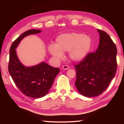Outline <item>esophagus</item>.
Listing matches in <instances>:
<instances>
[{
  "mask_svg": "<svg viewBox=\"0 0 124 124\" xmlns=\"http://www.w3.org/2000/svg\"><path fill=\"white\" fill-rule=\"evenodd\" d=\"M62 68L64 70H68V69L70 68V67H69L68 66H67V65H64V66H63Z\"/></svg>",
  "mask_w": 124,
  "mask_h": 124,
  "instance_id": "esophagus-1",
  "label": "esophagus"
}]
</instances>
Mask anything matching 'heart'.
<instances>
[{
    "instance_id": "heart-1",
    "label": "heart",
    "mask_w": 124,
    "mask_h": 124,
    "mask_svg": "<svg viewBox=\"0 0 124 124\" xmlns=\"http://www.w3.org/2000/svg\"><path fill=\"white\" fill-rule=\"evenodd\" d=\"M91 39L87 35L78 33L60 35L56 40V44L50 45L48 50L54 57L61 59L63 52L69 51V56L74 61H80L86 56L91 46Z\"/></svg>"
}]
</instances>
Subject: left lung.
<instances>
[{"label": "left lung", "mask_w": 124, "mask_h": 124, "mask_svg": "<svg viewBox=\"0 0 124 124\" xmlns=\"http://www.w3.org/2000/svg\"><path fill=\"white\" fill-rule=\"evenodd\" d=\"M100 43L97 50L88 53L75 64L78 91L86 97H95L107 89L117 70V49L107 33L97 29Z\"/></svg>", "instance_id": "1"}]
</instances>
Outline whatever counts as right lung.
I'll use <instances>...</instances> for the list:
<instances>
[{
	"label": "right lung",
	"instance_id": "obj_1",
	"mask_svg": "<svg viewBox=\"0 0 124 124\" xmlns=\"http://www.w3.org/2000/svg\"><path fill=\"white\" fill-rule=\"evenodd\" d=\"M40 32L41 31L37 29L25 32L12 43L9 51L8 70L10 74L20 91L32 98H41L46 95L60 72L58 68L50 66L44 62L35 66L26 67L18 59L15 49L21 40L27 35Z\"/></svg>",
	"mask_w": 124,
	"mask_h": 124
}]
</instances>
